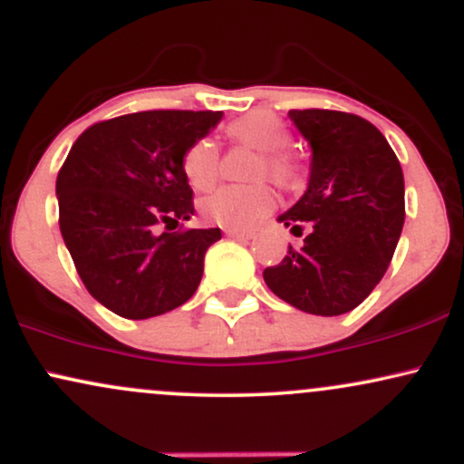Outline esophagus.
Masks as SVG:
<instances>
[{"mask_svg": "<svg viewBox=\"0 0 464 464\" xmlns=\"http://www.w3.org/2000/svg\"><path fill=\"white\" fill-rule=\"evenodd\" d=\"M227 236L233 239H239V242H248V239L255 237L253 231H239V228H227Z\"/></svg>", "mask_w": 464, "mask_h": 464, "instance_id": "obj_1", "label": "esophagus"}]
</instances>
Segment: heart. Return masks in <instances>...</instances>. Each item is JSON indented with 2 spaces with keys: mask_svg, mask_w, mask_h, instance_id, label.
<instances>
[{
  "mask_svg": "<svg viewBox=\"0 0 464 464\" xmlns=\"http://www.w3.org/2000/svg\"><path fill=\"white\" fill-rule=\"evenodd\" d=\"M227 137L239 146L253 148L262 152L255 179L268 177L275 183L292 188L301 180L299 159L285 148L290 146V129L284 120L273 113H250L237 117L227 126ZM218 154L216 143L211 140H198L191 143L183 157V174L194 189H209L218 179ZM275 194L268 185H225L207 196L200 202L202 216L214 225L225 228H250L262 222L273 211Z\"/></svg>",
  "mask_w": 464,
  "mask_h": 464,
  "instance_id": "b5f03b06",
  "label": "heart"
}]
</instances>
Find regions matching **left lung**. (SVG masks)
I'll return each mask as SVG.
<instances>
[{
    "mask_svg": "<svg viewBox=\"0 0 464 464\" xmlns=\"http://www.w3.org/2000/svg\"><path fill=\"white\" fill-rule=\"evenodd\" d=\"M310 143V180L276 220L307 236L301 248L264 270L279 299L316 316L358 307L382 281L406 218L403 172L371 121L340 111H290Z\"/></svg>",
    "mask_w": 464,
    "mask_h": 464,
    "instance_id": "1",
    "label": "left lung"
}]
</instances>
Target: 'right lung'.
Here are the masks:
<instances>
[{
  "label": "right lung",
  "mask_w": 464,
  "mask_h": 464,
  "mask_svg": "<svg viewBox=\"0 0 464 464\" xmlns=\"http://www.w3.org/2000/svg\"><path fill=\"white\" fill-rule=\"evenodd\" d=\"M220 111H141L78 137L56 179L61 233L84 287L117 316L143 321L194 296L220 228L157 233L194 216L183 157Z\"/></svg>",
  "instance_id": "right-lung-1"
}]
</instances>
